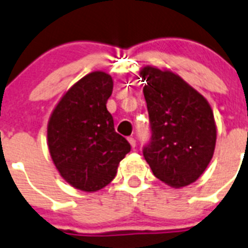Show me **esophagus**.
I'll return each mask as SVG.
<instances>
[{
  "label": "esophagus",
  "instance_id": "esophagus-1",
  "mask_svg": "<svg viewBox=\"0 0 248 248\" xmlns=\"http://www.w3.org/2000/svg\"><path fill=\"white\" fill-rule=\"evenodd\" d=\"M128 142H130L131 147H132L133 150H135V147H136V140L133 139V137H128Z\"/></svg>",
  "mask_w": 248,
  "mask_h": 248
}]
</instances>
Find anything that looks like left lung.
<instances>
[{
  "instance_id": "left-lung-1",
  "label": "left lung",
  "mask_w": 248,
  "mask_h": 248,
  "mask_svg": "<svg viewBox=\"0 0 248 248\" xmlns=\"http://www.w3.org/2000/svg\"><path fill=\"white\" fill-rule=\"evenodd\" d=\"M151 139L142 152L158 180L180 187L195 182L214 156L216 124L206 98L170 71L143 67Z\"/></svg>"
}]
</instances>
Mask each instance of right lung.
I'll list each match as a JSON object with an SVG mask.
<instances>
[{
    "instance_id": "obj_1",
    "label": "right lung",
    "mask_w": 248,
    "mask_h": 248,
    "mask_svg": "<svg viewBox=\"0 0 248 248\" xmlns=\"http://www.w3.org/2000/svg\"><path fill=\"white\" fill-rule=\"evenodd\" d=\"M113 81L105 72L88 73L66 92L47 127L49 154L71 186L94 192L108 185L131 145L115 131L106 103Z\"/></svg>"
}]
</instances>
